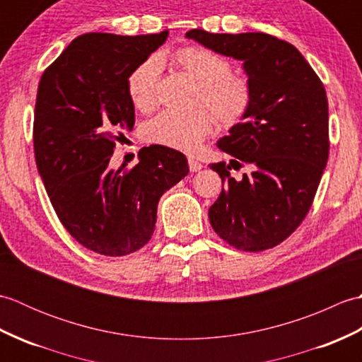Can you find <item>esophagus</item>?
<instances>
[{"instance_id": "obj_1", "label": "esophagus", "mask_w": 362, "mask_h": 362, "mask_svg": "<svg viewBox=\"0 0 362 362\" xmlns=\"http://www.w3.org/2000/svg\"><path fill=\"white\" fill-rule=\"evenodd\" d=\"M188 166H189V171L191 173H197V171H201V169L204 168V165L199 163V161L194 160V158H189L188 160Z\"/></svg>"}]
</instances>
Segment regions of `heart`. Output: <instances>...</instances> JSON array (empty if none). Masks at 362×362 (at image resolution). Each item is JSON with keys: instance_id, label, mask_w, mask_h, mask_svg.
I'll use <instances>...</instances> for the list:
<instances>
[{"instance_id": "b5f03b06", "label": "heart", "mask_w": 362, "mask_h": 362, "mask_svg": "<svg viewBox=\"0 0 362 362\" xmlns=\"http://www.w3.org/2000/svg\"><path fill=\"white\" fill-rule=\"evenodd\" d=\"M173 60L197 82L194 104L209 107L221 124L227 127L236 126L245 118L253 104V86L247 76L232 73L227 57L205 46L187 45L175 49ZM160 73L158 56L146 57L130 71L127 93L136 109L149 110L156 104ZM211 112L204 107L188 113L163 112L146 122L143 138L168 149L194 152L216 122Z\"/></svg>"}]
</instances>
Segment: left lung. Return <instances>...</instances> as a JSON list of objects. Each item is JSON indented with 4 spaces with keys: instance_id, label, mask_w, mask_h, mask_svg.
Returning <instances> with one entry per match:
<instances>
[{
    "instance_id": "8db88e82",
    "label": "left lung",
    "mask_w": 362,
    "mask_h": 362,
    "mask_svg": "<svg viewBox=\"0 0 362 362\" xmlns=\"http://www.w3.org/2000/svg\"><path fill=\"white\" fill-rule=\"evenodd\" d=\"M205 48L244 62L253 86L245 118L218 148L252 169L241 181L226 161L211 163L222 191L209 210L210 224L243 252L283 243L302 224L316 196L329 152L328 99L324 83L296 46L264 33H187Z\"/></svg>"
}]
</instances>
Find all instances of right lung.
Here are the masks:
<instances>
[{"instance_id": "right-lung-1", "label": "right lung", "mask_w": 362, "mask_h": 362, "mask_svg": "<svg viewBox=\"0 0 362 362\" xmlns=\"http://www.w3.org/2000/svg\"><path fill=\"white\" fill-rule=\"evenodd\" d=\"M166 37L168 30L79 35L38 82V174L66 232L105 257H124L148 244L160 197L189 173L182 152L160 144L143 148L134 168L109 166L115 144L135 124L129 74Z\"/></svg>"}]
</instances>
